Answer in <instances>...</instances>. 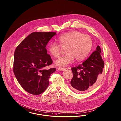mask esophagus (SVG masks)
I'll use <instances>...</instances> for the list:
<instances>
[{
	"mask_svg": "<svg viewBox=\"0 0 121 121\" xmlns=\"http://www.w3.org/2000/svg\"><path fill=\"white\" fill-rule=\"evenodd\" d=\"M66 69V68H64V67H59L58 68V70L60 71H64Z\"/></svg>",
	"mask_w": 121,
	"mask_h": 121,
	"instance_id": "obj_1",
	"label": "esophagus"
}]
</instances>
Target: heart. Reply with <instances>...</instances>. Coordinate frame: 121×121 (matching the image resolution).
I'll return each instance as SVG.
<instances>
[{
  "instance_id": "1",
  "label": "heart",
  "mask_w": 121,
  "mask_h": 121,
  "mask_svg": "<svg viewBox=\"0 0 121 121\" xmlns=\"http://www.w3.org/2000/svg\"><path fill=\"white\" fill-rule=\"evenodd\" d=\"M58 43H51L48 44V51L51 55L57 58L61 50L66 49V55L56 59L55 66L64 67L73 62L84 59L89 54L93 46L91 38L78 31H72L62 34L57 39Z\"/></svg>"
}]
</instances>
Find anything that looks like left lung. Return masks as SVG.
<instances>
[{
    "label": "left lung",
    "instance_id": "obj_1",
    "mask_svg": "<svg viewBox=\"0 0 121 121\" xmlns=\"http://www.w3.org/2000/svg\"><path fill=\"white\" fill-rule=\"evenodd\" d=\"M99 46L82 63L71 68L73 78L70 81L72 90L76 93L91 90L98 84L103 72L104 62Z\"/></svg>",
    "mask_w": 121,
    "mask_h": 121
}]
</instances>
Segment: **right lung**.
<instances>
[{"mask_svg": "<svg viewBox=\"0 0 121 121\" xmlns=\"http://www.w3.org/2000/svg\"><path fill=\"white\" fill-rule=\"evenodd\" d=\"M55 32H34L22 41L14 53L13 71L18 83L26 91L34 95L45 91L49 78L55 68L45 69L52 63L46 47Z\"/></svg>", "mask_w": 121, "mask_h": 121, "instance_id": "right-lung-1", "label": "right lung"}]
</instances>
